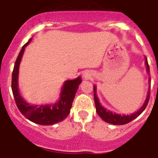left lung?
I'll return each instance as SVG.
<instances>
[{
  "label": "left lung",
  "mask_w": 158,
  "mask_h": 158,
  "mask_svg": "<svg viewBox=\"0 0 158 158\" xmlns=\"http://www.w3.org/2000/svg\"><path fill=\"white\" fill-rule=\"evenodd\" d=\"M146 69H147L148 73H150V67L148 65V61L147 58H146ZM94 88V101H95V105H96V112L98 114L99 116L103 119L104 121H105L106 123H108L114 124V125H123V124H127L128 123H130L131 121L134 120L135 118H136L137 117L140 115L142 113V111L146 109V106L148 104V102H149V99H150V89L148 91L147 93V97H146V100H145L143 105L141 107V108L139 110L136 111V112L133 113V114H131V115H119V114H116V113H113L111 111H110L109 110L104 108L103 106L100 104V103L99 102V99L96 96V86H93Z\"/></svg>",
  "instance_id": "1"
}]
</instances>
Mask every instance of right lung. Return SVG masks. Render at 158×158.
<instances>
[{"instance_id":"add662e5","label":"right lung","mask_w":158,"mask_h":158,"mask_svg":"<svg viewBox=\"0 0 158 158\" xmlns=\"http://www.w3.org/2000/svg\"><path fill=\"white\" fill-rule=\"evenodd\" d=\"M31 39L25 43L22 47L21 51L18 55L15 62L14 69L12 75V90L14 99L16 101L18 109L27 119L35 123L48 126L54 125L58 122L64 120L70 112L73 101L74 99L79 85L81 82V77H78L74 80L65 81L62 86L59 100L54 104L46 105H31L25 101L24 99L20 96L18 89V74L19 67L25 47L31 42Z\"/></svg>"}]
</instances>
